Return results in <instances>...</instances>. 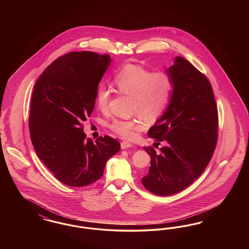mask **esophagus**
I'll list each match as a JSON object with an SVG mask.
<instances>
[{
    "label": "esophagus",
    "instance_id": "obj_1",
    "mask_svg": "<svg viewBox=\"0 0 249 249\" xmlns=\"http://www.w3.org/2000/svg\"><path fill=\"white\" fill-rule=\"evenodd\" d=\"M120 145H121V149H127V148L132 146V144L130 142H126V141L120 142Z\"/></svg>",
    "mask_w": 249,
    "mask_h": 249
}]
</instances>
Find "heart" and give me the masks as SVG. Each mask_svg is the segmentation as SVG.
<instances>
[{"label":"heart","mask_w":249,"mask_h":249,"mask_svg":"<svg viewBox=\"0 0 249 249\" xmlns=\"http://www.w3.org/2000/svg\"><path fill=\"white\" fill-rule=\"evenodd\" d=\"M114 84L120 93L129 95L132 99L131 110L143 118H158L168 107L174 90L172 76L164 71H152L137 64H126L116 72ZM111 97L106 85L98 88L96 103L105 111ZM146 127L143 119H115L110 128L120 136L133 139L139 131Z\"/></svg>","instance_id":"obj_1"}]
</instances>
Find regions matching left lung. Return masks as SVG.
<instances>
[{"label": "left lung", "instance_id": "obj_1", "mask_svg": "<svg viewBox=\"0 0 249 249\" xmlns=\"http://www.w3.org/2000/svg\"><path fill=\"white\" fill-rule=\"evenodd\" d=\"M174 90L163 115L147 134L165 145L151 157L148 173L142 178L147 190L160 196L176 194L199 178L208 165L217 140L218 115L212 86L190 61L176 57L166 69Z\"/></svg>", "mask_w": 249, "mask_h": 249}]
</instances>
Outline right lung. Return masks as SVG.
<instances>
[{
  "label": "right lung",
  "instance_id": "obj_1",
  "mask_svg": "<svg viewBox=\"0 0 249 249\" xmlns=\"http://www.w3.org/2000/svg\"><path fill=\"white\" fill-rule=\"evenodd\" d=\"M112 59L95 52H70L54 60L37 79L29 118L33 145L54 177L85 187L103 177L107 160L120 150L106 135L86 139L84 121L95 107L98 86Z\"/></svg>",
  "mask_w": 249,
  "mask_h": 249
}]
</instances>
